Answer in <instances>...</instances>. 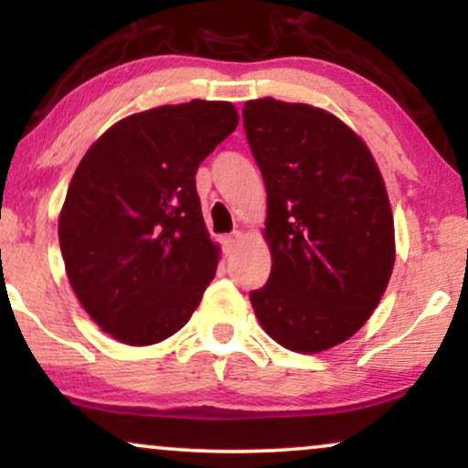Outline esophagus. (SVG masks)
<instances>
[{
  "instance_id": "esophagus-1",
  "label": "esophagus",
  "mask_w": 468,
  "mask_h": 468,
  "mask_svg": "<svg viewBox=\"0 0 468 468\" xmlns=\"http://www.w3.org/2000/svg\"><path fill=\"white\" fill-rule=\"evenodd\" d=\"M239 239H241V233L239 230H235V233H230V235H227V238L222 239V246H224V252H233L235 248H238V244H239Z\"/></svg>"
}]
</instances>
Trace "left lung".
Wrapping results in <instances>:
<instances>
[{
    "label": "left lung",
    "mask_w": 468,
    "mask_h": 468,
    "mask_svg": "<svg viewBox=\"0 0 468 468\" xmlns=\"http://www.w3.org/2000/svg\"><path fill=\"white\" fill-rule=\"evenodd\" d=\"M241 114L268 190L271 250L252 309L287 350H328L358 333L391 278L395 229L382 175L365 142L328 112L268 97Z\"/></svg>",
    "instance_id": "obj_1"
}]
</instances>
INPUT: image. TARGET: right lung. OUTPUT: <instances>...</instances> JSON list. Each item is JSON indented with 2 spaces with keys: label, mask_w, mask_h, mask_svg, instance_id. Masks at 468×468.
I'll return each mask as SVG.
<instances>
[{
  "label": "right lung",
  "mask_w": 468,
  "mask_h": 468,
  "mask_svg": "<svg viewBox=\"0 0 468 468\" xmlns=\"http://www.w3.org/2000/svg\"><path fill=\"white\" fill-rule=\"evenodd\" d=\"M238 122L227 101L162 105L122 118L77 165L60 250L77 300L114 339H168L216 276L197 170Z\"/></svg>",
  "instance_id": "1"
}]
</instances>
